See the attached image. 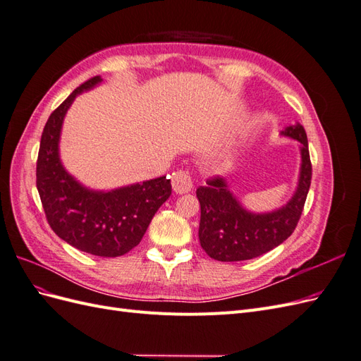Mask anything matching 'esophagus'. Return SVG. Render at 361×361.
I'll return each instance as SVG.
<instances>
[{
	"instance_id": "esophagus-1",
	"label": "esophagus",
	"mask_w": 361,
	"mask_h": 361,
	"mask_svg": "<svg viewBox=\"0 0 361 361\" xmlns=\"http://www.w3.org/2000/svg\"><path fill=\"white\" fill-rule=\"evenodd\" d=\"M171 187L174 190V192L178 194H185L192 190V180L188 171L185 170H179L173 174L171 178Z\"/></svg>"
}]
</instances>
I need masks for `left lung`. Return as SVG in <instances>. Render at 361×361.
I'll list each match as a JSON object with an SVG mask.
<instances>
[{
	"mask_svg": "<svg viewBox=\"0 0 361 361\" xmlns=\"http://www.w3.org/2000/svg\"><path fill=\"white\" fill-rule=\"evenodd\" d=\"M300 141L301 169L297 191L277 211L255 214L244 209L223 178L206 180L195 194L200 203V245L207 256L221 262L248 260L268 253L292 235L304 209L312 182V162L304 128L297 123L281 133Z\"/></svg>",
	"mask_w": 361,
	"mask_h": 361,
	"instance_id": "left-lung-1",
	"label": "left lung"
}]
</instances>
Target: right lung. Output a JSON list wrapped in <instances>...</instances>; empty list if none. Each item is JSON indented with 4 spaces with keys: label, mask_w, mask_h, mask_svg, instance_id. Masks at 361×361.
Masks as SVG:
<instances>
[{
    "label": "right lung",
    "mask_w": 361,
    "mask_h": 361,
    "mask_svg": "<svg viewBox=\"0 0 361 361\" xmlns=\"http://www.w3.org/2000/svg\"><path fill=\"white\" fill-rule=\"evenodd\" d=\"M102 80L93 76L54 110L43 128L36 185L47 220L56 235L72 247L101 257H117L137 247L152 218L171 194L166 176L113 191L82 187L64 170L59 155L63 118L80 93Z\"/></svg>",
    "instance_id": "right-lung-1"
}]
</instances>
